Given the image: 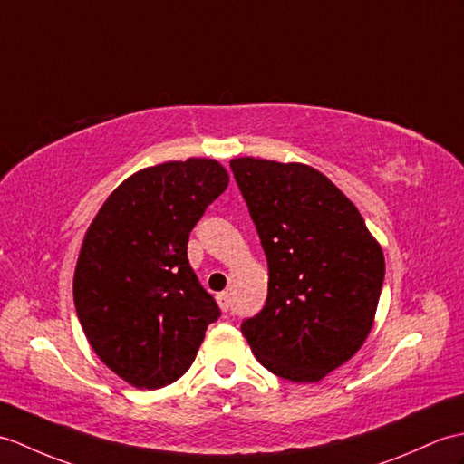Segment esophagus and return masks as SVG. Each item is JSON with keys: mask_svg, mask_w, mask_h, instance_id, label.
I'll use <instances>...</instances> for the list:
<instances>
[{"mask_svg": "<svg viewBox=\"0 0 464 464\" xmlns=\"http://www.w3.org/2000/svg\"><path fill=\"white\" fill-rule=\"evenodd\" d=\"M218 304H219L221 312H227V310H229V306H231L229 295H227V293H219V295H218Z\"/></svg>", "mask_w": 464, "mask_h": 464, "instance_id": "34e87169", "label": "esophagus"}]
</instances>
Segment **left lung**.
I'll use <instances>...</instances> for the list:
<instances>
[{"mask_svg": "<svg viewBox=\"0 0 464 464\" xmlns=\"http://www.w3.org/2000/svg\"><path fill=\"white\" fill-rule=\"evenodd\" d=\"M231 169L268 263L265 308L241 332L268 372L316 383L370 336L385 275L382 245L316 168L245 156Z\"/></svg>", "mask_w": 464, "mask_h": 464, "instance_id": "left-lung-1", "label": "left lung"}]
</instances>
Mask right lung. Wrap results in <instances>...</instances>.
Instances as JSON below:
<instances>
[{"label":"right lung","instance_id":"add662e5","mask_svg":"<svg viewBox=\"0 0 464 464\" xmlns=\"http://www.w3.org/2000/svg\"><path fill=\"white\" fill-rule=\"evenodd\" d=\"M229 186L218 160L136 171L84 233L72 276L77 316L106 368L138 390L179 380L219 308L188 261L191 229Z\"/></svg>","mask_w":464,"mask_h":464}]
</instances>
